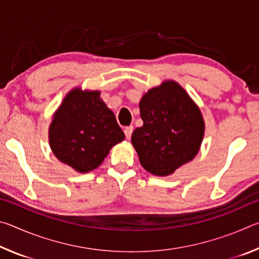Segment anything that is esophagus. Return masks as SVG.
I'll return each mask as SVG.
<instances>
[{
  "label": "esophagus",
  "instance_id": "obj_1",
  "mask_svg": "<svg viewBox=\"0 0 259 259\" xmlns=\"http://www.w3.org/2000/svg\"><path fill=\"white\" fill-rule=\"evenodd\" d=\"M133 131H134V126L133 125H129V126H125L124 128V135L126 138H130L131 135H133Z\"/></svg>",
  "mask_w": 259,
  "mask_h": 259
}]
</instances>
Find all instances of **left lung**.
I'll return each instance as SVG.
<instances>
[{
    "instance_id": "8db88e82",
    "label": "left lung",
    "mask_w": 259,
    "mask_h": 259,
    "mask_svg": "<svg viewBox=\"0 0 259 259\" xmlns=\"http://www.w3.org/2000/svg\"><path fill=\"white\" fill-rule=\"evenodd\" d=\"M139 108L144 124L134 131L131 142L147 171L166 176L196 155L204 122L178 83L165 81L153 88L144 95Z\"/></svg>"
}]
</instances>
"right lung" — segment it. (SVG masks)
<instances>
[{"mask_svg":"<svg viewBox=\"0 0 259 259\" xmlns=\"http://www.w3.org/2000/svg\"><path fill=\"white\" fill-rule=\"evenodd\" d=\"M49 139L57 159L78 172H88L102 164L124 134L99 91L74 89L55 114Z\"/></svg>","mask_w":259,"mask_h":259,"instance_id":"add662e5","label":"right lung"}]
</instances>
